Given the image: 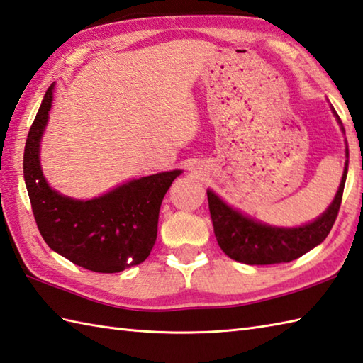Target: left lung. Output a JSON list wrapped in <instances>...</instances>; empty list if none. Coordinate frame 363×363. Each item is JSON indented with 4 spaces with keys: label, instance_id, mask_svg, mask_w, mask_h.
Instances as JSON below:
<instances>
[{
    "label": "left lung",
    "instance_id": "1",
    "mask_svg": "<svg viewBox=\"0 0 363 363\" xmlns=\"http://www.w3.org/2000/svg\"><path fill=\"white\" fill-rule=\"evenodd\" d=\"M332 113L345 132L337 111L332 108ZM347 163H350V151L346 145L345 172L333 201L313 222L294 226V228L262 223L259 220H255L231 208L214 191L208 190L211 218L220 248L231 259L250 266L289 262L310 252L311 248H315L328 238L333 223H335L340 204H342Z\"/></svg>",
    "mask_w": 363,
    "mask_h": 363
}]
</instances>
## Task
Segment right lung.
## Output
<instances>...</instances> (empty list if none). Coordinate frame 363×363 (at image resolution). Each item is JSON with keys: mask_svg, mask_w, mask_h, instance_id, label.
Instances as JSON below:
<instances>
[{"mask_svg": "<svg viewBox=\"0 0 363 363\" xmlns=\"http://www.w3.org/2000/svg\"><path fill=\"white\" fill-rule=\"evenodd\" d=\"M55 83L28 133L23 174L33 214L47 245L92 272L115 274L143 262L157 239L163 196L181 169L132 179L92 200H75L48 186L40 167V140Z\"/></svg>", "mask_w": 363, "mask_h": 363, "instance_id": "add662e5", "label": "right lung"}]
</instances>
